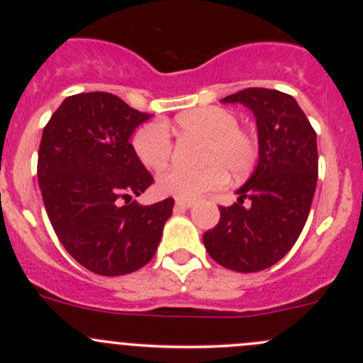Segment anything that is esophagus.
<instances>
[{"label": "esophagus", "instance_id": "obj_1", "mask_svg": "<svg viewBox=\"0 0 363 363\" xmlns=\"http://www.w3.org/2000/svg\"><path fill=\"white\" fill-rule=\"evenodd\" d=\"M193 205H195L193 200H182V199L175 200V207H179V208H189V207H193Z\"/></svg>", "mask_w": 363, "mask_h": 363}]
</instances>
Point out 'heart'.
Listing matches in <instances>:
<instances>
[{
  "mask_svg": "<svg viewBox=\"0 0 363 363\" xmlns=\"http://www.w3.org/2000/svg\"><path fill=\"white\" fill-rule=\"evenodd\" d=\"M174 128L181 135L203 138L200 145V168L172 167L161 172L156 188L161 195L193 200L212 189H219L230 177L250 174L258 161V138L246 128L239 126L237 113L225 107L191 108L179 113ZM135 156L145 168L160 170L172 156V140L168 131L158 123L138 128L131 138Z\"/></svg>",
  "mask_w": 363,
  "mask_h": 363,
  "instance_id": "1",
  "label": "heart"
}]
</instances>
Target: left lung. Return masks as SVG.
<instances>
[{"label":"left lung","instance_id":"8db88e82","mask_svg":"<svg viewBox=\"0 0 363 363\" xmlns=\"http://www.w3.org/2000/svg\"><path fill=\"white\" fill-rule=\"evenodd\" d=\"M221 101L255 113L259 160L237 203L219 207L221 218L203 233V244L225 269L258 272L279 262L306 225L318 181L316 131L295 98L281 91L247 87Z\"/></svg>","mask_w":363,"mask_h":363}]
</instances>
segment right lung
Here are the masks:
<instances>
[{"label": "right lung", "instance_id": "right-lung-1", "mask_svg": "<svg viewBox=\"0 0 363 363\" xmlns=\"http://www.w3.org/2000/svg\"><path fill=\"white\" fill-rule=\"evenodd\" d=\"M111 93L68 96L43 128L38 184L57 239L87 270L124 276L155 256L174 199L140 205L155 182L130 137L149 119Z\"/></svg>", "mask_w": 363, "mask_h": 363}]
</instances>
